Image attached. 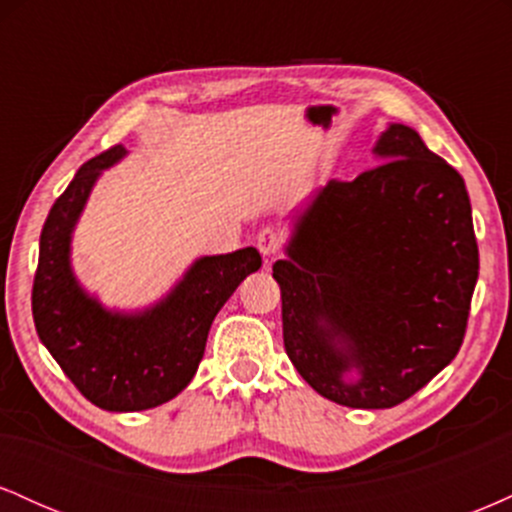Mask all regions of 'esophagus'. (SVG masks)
<instances>
[{"label": "esophagus", "instance_id": "34e87169", "mask_svg": "<svg viewBox=\"0 0 512 512\" xmlns=\"http://www.w3.org/2000/svg\"><path fill=\"white\" fill-rule=\"evenodd\" d=\"M257 250L262 252V257H274L276 252H279V236H276L274 231H269V228H264V231L257 233Z\"/></svg>", "mask_w": 512, "mask_h": 512}]
</instances>
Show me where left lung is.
<instances>
[{"instance_id": "1", "label": "left lung", "mask_w": 512, "mask_h": 512, "mask_svg": "<svg viewBox=\"0 0 512 512\" xmlns=\"http://www.w3.org/2000/svg\"><path fill=\"white\" fill-rule=\"evenodd\" d=\"M373 156L380 166L296 211L272 267L291 363L351 409L395 407L448 366L479 276L462 175L399 122Z\"/></svg>"}]
</instances>
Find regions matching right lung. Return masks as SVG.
<instances>
[{
  "label": "right lung",
  "mask_w": 512,
  "mask_h": 512,
  "mask_svg": "<svg viewBox=\"0 0 512 512\" xmlns=\"http://www.w3.org/2000/svg\"><path fill=\"white\" fill-rule=\"evenodd\" d=\"M129 151L113 146L76 170L40 233L33 320L40 342L88 402L105 411H144L178 397L195 378L211 322L245 276L262 267L255 248L197 257L156 303L108 308L72 267L74 228L103 170Z\"/></svg>",
  "instance_id": "1"
}]
</instances>
